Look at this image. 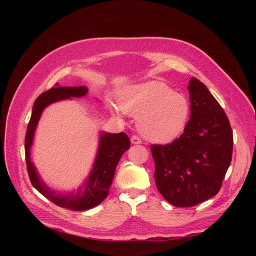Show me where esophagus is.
Masks as SVG:
<instances>
[{"label":"esophagus","mask_w":256,"mask_h":256,"mask_svg":"<svg viewBox=\"0 0 256 256\" xmlns=\"http://www.w3.org/2000/svg\"><path fill=\"white\" fill-rule=\"evenodd\" d=\"M131 143L132 144H141L142 143V140L140 138V136H131Z\"/></svg>","instance_id":"1"}]
</instances>
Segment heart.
<instances>
[{"label": "heart", "instance_id": "heart-1", "mask_svg": "<svg viewBox=\"0 0 256 256\" xmlns=\"http://www.w3.org/2000/svg\"><path fill=\"white\" fill-rule=\"evenodd\" d=\"M120 109L138 118L141 134L152 141H168L184 130L190 102L168 85L150 81L127 88L120 97Z\"/></svg>", "mask_w": 256, "mask_h": 256}]
</instances>
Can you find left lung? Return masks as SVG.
<instances>
[{
    "mask_svg": "<svg viewBox=\"0 0 256 256\" xmlns=\"http://www.w3.org/2000/svg\"><path fill=\"white\" fill-rule=\"evenodd\" d=\"M190 120L168 144H152L157 189L176 207L196 206L221 189L233 154V130L226 112L205 85L189 82Z\"/></svg>",
    "mask_w": 256,
    "mask_h": 256,
    "instance_id": "obj_1",
    "label": "left lung"
}]
</instances>
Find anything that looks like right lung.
<instances>
[{
  "label": "right lung",
  "mask_w": 256,
  "mask_h": 256,
  "mask_svg": "<svg viewBox=\"0 0 256 256\" xmlns=\"http://www.w3.org/2000/svg\"><path fill=\"white\" fill-rule=\"evenodd\" d=\"M88 90L86 86H60V85L56 84V86L40 94L34 102L32 116H30V120L28 122L24 140L26 162L30 182L44 198L50 200L51 202L60 207L72 209V210H86V209L97 206L106 198L112 184L118 161L122 154L129 150L130 147L128 136L125 132L102 134L97 158L94 168L92 170V174L88 177V182L84 184V190H79L76 196L56 194V192L51 191L42 182V180H40L33 164L30 162V148L33 142V136L37 122L40 120L44 108L62 99L82 97L86 94Z\"/></svg>",
  "instance_id": "add662e5"
}]
</instances>
